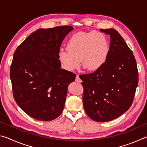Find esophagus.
Listing matches in <instances>:
<instances>
[{"mask_svg": "<svg viewBox=\"0 0 147 147\" xmlns=\"http://www.w3.org/2000/svg\"><path fill=\"white\" fill-rule=\"evenodd\" d=\"M75 80L76 82H82V80H80V77H79L78 75H76V78H75Z\"/></svg>", "mask_w": 147, "mask_h": 147, "instance_id": "34e87169", "label": "esophagus"}]
</instances>
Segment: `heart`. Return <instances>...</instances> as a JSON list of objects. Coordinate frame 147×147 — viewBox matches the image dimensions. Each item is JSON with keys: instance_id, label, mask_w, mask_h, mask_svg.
<instances>
[{"instance_id": "1", "label": "heart", "mask_w": 147, "mask_h": 147, "mask_svg": "<svg viewBox=\"0 0 147 147\" xmlns=\"http://www.w3.org/2000/svg\"><path fill=\"white\" fill-rule=\"evenodd\" d=\"M67 51L58 52V60L62 68L72 72L78 69L82 61L89 71L100 69L105 63L109 45L105 35L96 32H79L67 41Z\"/></svg>"}]
</instances>
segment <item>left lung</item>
Masks as SVG:
<instances>
[{
    "instance_id": "8db88e82",
    "label": "left lung",
    "mask_w": 147,
    "mask_h": 147,
    "mask_svg": "<svg viewBox=\"0 0 147 147\" xmlns=\"http://www.w3.org/2000/svg\"><path fill=\"white\" fill-rule=\"evenodd\" d=\"M110 36L106 61L90 74L80 75L84 88L86 112L92 120L107 122L123 115L130 108L138 85V71L132 51L113 28L100 29Z\"/></svg>"
}]
</instances>
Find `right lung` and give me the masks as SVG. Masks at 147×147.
Returning a JSON list of instances; mask_svg holds the SVG:
<instances>
[{
	"label": "right lung",
	"mask_w": 147,
	"mask_h": 147,
	"mask_svg": "<svg viewBox=\"0 0 147 147\" xmlns=\"http://www.w3.org/2000/svg\"><path fill=\"white\" fill-rule=\"evenodd\" d=\"M73 30L71 26L38 29L15 51L10 66L13 96L32 118L51 121L63 111L67 87L76 74L61 69L58 54Z\"/></svg>",
	"instance_id": "right-lung-1"
}]
</instances>
